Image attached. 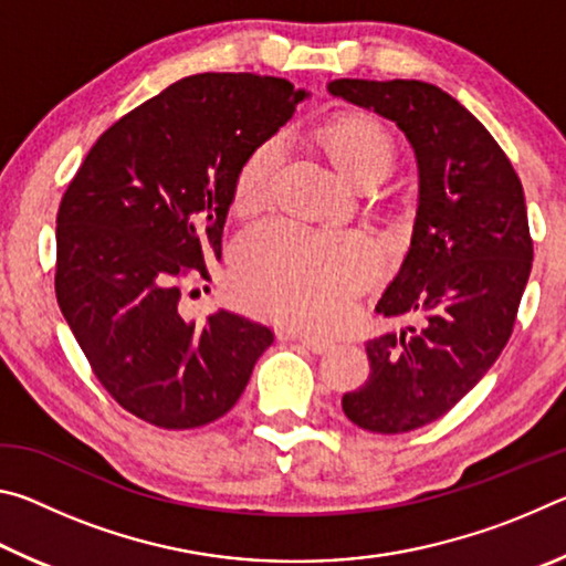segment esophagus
Here are the masks:
<instances>
[{
  "label": "esophagus",
  "mask_w": 566,
  "mask_h": 566,
  "mask_svg": "<svg viewBox=\"0 0 566 566\" xmlns=\"http://www.w3.org/2000/svg\"><path fill=\"white\" fill-rule=\"evenodd\" d=\"M290 339L302 342L304 347L310 349V352H314V354H324V352H329V349H332V342H327V339H319V337H306V334H292Z\"/></svg>",
  "instance_id": "34e87169"
}]
</instances>
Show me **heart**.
Wrapping results in <instances>:
<instances>
[{
    "mask_svg": "<svg viewBox=\"0 0 566 566\" xmlns=\"http://www.w3.org/2000/svg\"><path fill=\"white\" fill-rule=\"evenodd\" d=\"M324 145L354 181L385 177L395 161V142L377 119L352 114L324 129ZM282 142L266 139L239 169L234 205L256 212L266 205ZM381 266L379 247L357 232H324L292 222L254 227L237 247L234 290L270 317L306 329H327L349 312L364 284Z\"/></svg>",
    "mask_w": 566,
    "mask_h": 566,
    "instance_id": "heart-1",
    "label": "heart"
}]
</instances>
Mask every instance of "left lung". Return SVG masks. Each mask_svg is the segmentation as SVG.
<instances>
[{"label":"left lung","instance_id":"left-lung-1","mask_svg":"<svg viewBox=\"0 0 566 566\" xmlns=\"http://www.w3.org/2000/svg\"><path fill=\"white\" fill-rule=\"evenodd\" d=\"M327 90L395 122L417 157L415 232L377 312L417 314L419 327L369 339V379L342 397L357 427L411 432L447 415L512 337L534 256L522 181L484 124L434 84L334 80Z\"/></svg>","mask_w":566,"mask_h":566}]
</instances>
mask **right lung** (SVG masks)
I'll return each instance as SVG.
<instances>
[{
    "label": "right lung",
    "mask_w": 566,
    "mask_h": 566,
    "mask_svg": "<svg viewBox=\"0 0 566 566\" xmlns=\"http://www.w3.org/2000/svg\"><path fill=\"white\" fill-rule=\"evenodd\" d=\"M304 90L280 76L195 74L102 134L56 212V302L117 405L161 429H195L242 397L274 332L219 310L179 312L209 280L239 169L292 119Z\"/></svg>",
    "instance_id": "obj_1"
}]
</instances>
